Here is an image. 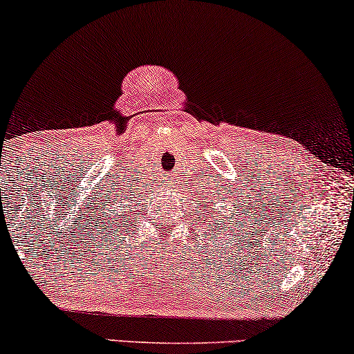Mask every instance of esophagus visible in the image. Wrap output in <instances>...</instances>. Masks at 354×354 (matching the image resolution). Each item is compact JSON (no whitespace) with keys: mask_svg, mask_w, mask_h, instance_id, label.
<instances>
[{"mask_svg":"<svg viewBox=\"0 0 354 354\" xmlns=\"http://www.w3.org/2000/svg\"><path fill=\"white\" fill-rule=\"evenodd\" d=\"M171 187H172V185H171Z\"/></svg>","mask_w":354,"mask_h":354,"instance_id":"esophagus-1","label":"esophagus"}]
</instances>
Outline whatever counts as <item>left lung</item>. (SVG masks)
<instances>
[{
  "mask_svg": "<svg viewBox=\"0 0 354 354\" xmlns=\"http://www.w3.org/2000/svg\"><path fill=\"white\" fill-rule=\"evenodd\" d=\"M209 201H211V200H209ZM203 218H205V221H208V216H206V214H205V213H203ZM208 223H213V231H214V229H216V226L218 225V224H216V219H213V221H208ZM216 231H218V230H216ZM224 231H226V229H224ZM224 231H223V232H224ZM219 232H221V231H219Z\"/></svg>",
  "mask_w": 354,
  "mask_h": 354,
  "instance_id": "left-lung-1",
  "label": "left lung"
}]
</instances>
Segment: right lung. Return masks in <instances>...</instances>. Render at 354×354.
I'll return each instance as SVG.
<instances>
[{"label":"right lung","instance_id":"obj_1","mask_svg":"<svg viewBox=\"0 0 354 354\" xmlns=\"http://www.w3.org/2000/svg\"><path fill=\"white\" fill-rule=\"evenodd\" d=\"M123 213H125V211H122V216H123ZM127 213H128V211H127ZM125 218H127V214H125Z\"/></svg>","mask_w":354,"mask_h":354}]
</instances>
